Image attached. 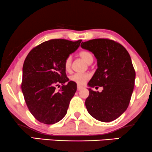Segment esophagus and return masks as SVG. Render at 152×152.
I'll use <instances>...</instances> for the list:
<instances>
[{"label": "esophagus", "mask_w": 152, "mask_h": 152, "mask_svg": "<svg viewBox=\"0 0 152 152\" xmlns=\"http://www.w3.org/2000/svg\"><path fill=\"white\" fill-rule=\"evenodd\" d=\"M83 88V86H77V90H78V91H79V90H82Z\"/></svg>", "instance_id": "obj_1"}]
</instances>
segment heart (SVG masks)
Wrapping results in <instances>:
<instances>
[{
  "mask_svg": "<svg viewBox=\"0 0 152 152\" xmlns=\"http://www.w3.org/2000/svg\"><path fill=\"white\" fill-rule=\"evenodd\" d=\"M78 55H79L80 58L83 59L88 64H90L93 62V55L90 51L82 50L80 52ZM71 66H72V57L69 56L65 59L64 62V66L66 71H69ZM90 75L88 74H77L76 73V74H74L70 76V80L77 83L78 85H83L88 81Z\"/></svg>",
  "mask_w": 152,
  "mask_h": 152,
  "instance_id": "heart-1",
  "label": "heart"
}]
</instances>
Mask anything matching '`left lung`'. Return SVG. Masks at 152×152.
<instances>
[{"mask_svg": "<svg viewBox=\"0 0 152 152\" xmlns=\"http://www.w3.org/2000/svg\"><path fill=\"white\" fill-rule=\"evenodd\" d=\"M80 46L92 52L97 61L88 86L103 88L100 93L88 89L86 109L99 121H112L127 109L135 86V72L129 53L120 43L107 38L82 42Z\"/></svg>", "mask_w": 152, "mask_h": 152, "instance_id": "obj_1", "label": "left lung"}]
</instances>
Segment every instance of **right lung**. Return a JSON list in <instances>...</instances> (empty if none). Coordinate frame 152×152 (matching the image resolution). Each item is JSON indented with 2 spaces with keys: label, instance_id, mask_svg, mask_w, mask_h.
<instances>
[{
  "label": "right lung",
  "instance_id": "right-lung-1",
  "mask_svg": "<svg viewBox=\"0 0 152 152\" xmlns=\"http://www.w3.org/2000/svg\"><path fill=\"white\" fill-rule=\"evenodd\" d=\"M81 41L50 40L32 49L25 59L21 88L28 110L39 122L54 124L66 115L77 86L69 81L64 62ZM59 83L63 86L57 91Z\"/></svg>",
  "mask_w": 152,
  "mask_h": 152
}]
</instances>
